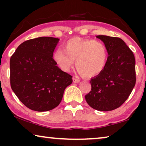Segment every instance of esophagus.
<instances>
[{
	"label": "esophagus",
	"instance_id": "1",
	"mask_svg": "<svg viewBox=\"0 0 146 146\" xmlns=\"http://www.w3.org/2000/svg\"><path fill=\"white\" fill-rule=\"evenodd\" d=\"M72 80H73L74 83H78L80 82V80L79 78H74V77L72 78Z\"/></svg>",
	"mask_w": 146,
	"mask_h": 146
}]
</instances>
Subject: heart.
I'll list each match as a JSON object with an SVG mask.
<instances>
[{"label":"heart","instance_id":"b5f03b06","mask_svg":"<svg viewBox=\"0 0 146 146\" xmlns=\"http://www.w3.org/2000/svg\"><path fill=\"white\" fill-rule=\"evenodd\" d=\"M63 49L56 50L52 58L64 72L69 71L76 60L79 74L92 78L100 74L106 66L108 52L106 46L101 41L72 38L64 43Z\"/></svg>","mask_w":146,"mask_h":146}]
</instances>
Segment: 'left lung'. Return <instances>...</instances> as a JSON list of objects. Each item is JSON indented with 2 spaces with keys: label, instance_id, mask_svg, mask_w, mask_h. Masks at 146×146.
<instances>
[{
  "label": "left lung",
  "instance_id": "1",
  "mask_svg": "<svg viewBox=\"0 0 146 146\" xmlns=\"http://www.w3.org/2000/svg\"><path fill=\"white\" fill-rule=\"evenodd\" d=\"M96 38L106 46L108 58L102 72L91 79L92 90L85 99L96 110L111 111L124 103L135 86V57L119 38L104 35Z\"/></svg>",
  "mask_w": 146,
  "mask_h": 146
}]
</instances>
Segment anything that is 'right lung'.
<instances>
[{"label":"right lung","instance_id":"add662e5","mask_svg":"<svg viewBox=\"0 0 146 146\" xmlns=\"http://www.w3.org/2000/svg\"><path fill=\"white\" fill-rule=\"evenodd\" d=\"M59 39L39 37L24 42L10 60L11 88L20 101L32 110L45 111L57 107L71 75L54 62L52 55Z\"/></svg>","mask_w":146,"mask_h":146}]
</instances>
